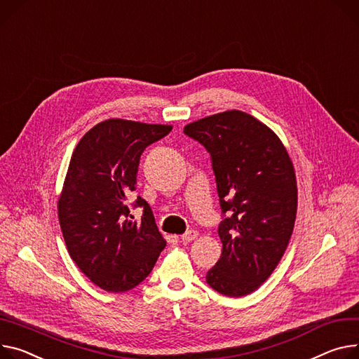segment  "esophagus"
Wrapping results in <instances>:
<instances>
[{
  "mask_svg": "<svg viewBox=\"0 0 359 359\" xmlns=\"http://www.w3.org/2000/svg\"><path fill=\"white\" fill-rule=\"evenodd\" d=\"M197 237H198V231L189 230V231H187V233H184V234L181 236V240H182L184 243H189V241H192V240H196Z\"/></svg>",
  "mask_w": 359,
  "mask_h": 359,
  "instance_id": "1",
  "label": "esophagus"
}]
</instances>
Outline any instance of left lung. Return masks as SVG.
<instances>
[{
	"instance_id": "left-lung-1",
	"label": "left lung",
	"mask_w": 359,
	"mask_h": 359,
	"mask_svg": "<svg viewBox=\"0 0 359 359\" xmlns=\"http://www.w3.org/2000/svg\"><path fill=\"white\" fill-rule=\"evenodd\" d=\"M211 158L223 219V253L207 271L210 287L230 297L255 292L279 264L296 218L293 163L270 128L227 110L184 128Z\"/></svg>"
}]
</instances>
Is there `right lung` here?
I'll return each mask as SVG.
<instances>
[{"instance_id": "1", "label": "right lung", "mask_w": 359, "mask_h": 359, "mask_svg": "<svg viewBox=\"0 0 359 359\" xmlns=\"http://www.w3.org/2000/svg\"><path fill=\"white\" fill-rule=\"evenodd\" d=\"M170 125L109 119L77 144L59 198V222L77 267L106 292H126L145 280L165 240L149 204L137 197L136 175L142 152L171 132ZM143 217L132 222L130 207Z\"/></svg>"}]
</instances>
